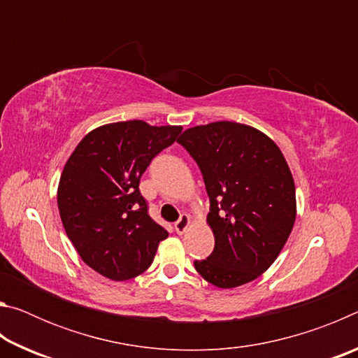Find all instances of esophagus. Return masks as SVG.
<instances>
[{"label":"esophagus","instance_id":"obj_1","mask_svg":"<svg viewBox=\"0 0 358 358\" xmlns=\"http://www.w3.org/2000/svg\"><path fill=\"white\" fill-rule=\"evenodd\" d=\"M189 227V216L187 215H181L180 220L175 222V230H177V234H185L186 229Z\"/></svg>","mask_w":358,"mask_h":358}]
</instances>
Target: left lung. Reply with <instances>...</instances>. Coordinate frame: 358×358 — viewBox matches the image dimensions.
Listing matches in <instances>:
<instances>
[{
	"label": "left lung",
	"instance_id": "left-lung-1",
	"mask_svg": "<svg viewBox=\"0 0 358 358\" xmlns=\"http://www.w3.org/2000/svg\"><path fill=\"white\" fill-rule=\"evenodd\" d=\"M177 142L197 162L210 197L215 250L194 266L221 289L256 280L280 256L296 216L281 150L264 132L234 121L194 126Z\"/></svg>",
	"mask_w": 358,
	"mask_h": 358
}]
</instances>
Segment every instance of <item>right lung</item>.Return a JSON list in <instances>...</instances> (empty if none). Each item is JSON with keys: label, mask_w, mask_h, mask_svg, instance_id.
I'll return each mask as SVG.
<instances>
[{"label": "right lung", "mask_w": 358, "mask_h": 358, "mask_svg": "<svg viewBox=\"0 0 358 358\" xmlns=\"http://www.w3.org/2000/svg\"><path fill=\"white\" fill-rule=\"evenodd\" d=\"M181 126L142 120L99 126L69 156L58 185V210L78 256L113 281L136 278L153 262L167 230L151 220L138 183Z\"/></svg>", "instance_id": "right-lung-1"}]
</instances>
